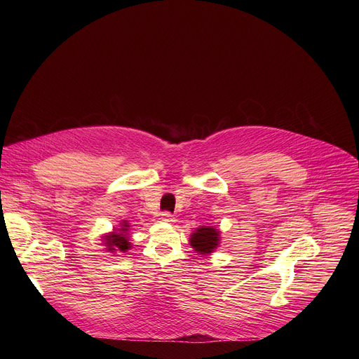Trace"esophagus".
Returning a JSON list of instances; mask_svg holds the SVG:
<instances>
[{
    "instance_id": "esophagus-1",
    "label": "esophagus",
    "mask_w": 359,
    "mask_h": 359,
    "mask_svg": "<svg viewBox=\"0 0 359 359\" xmlns=\"http://www.w3.org/2000/svg\"><path fill=\"white\" fill-rule=\"evenodd\" d=\"M161 220H162V222H165V223H172V222H175V216L166 212V213H162Z\"/></svg>"
}]
</instances>
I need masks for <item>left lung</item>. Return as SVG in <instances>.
<instances>
[{"label": "left lung", "mask_w": 359, "mask_h": 359, "mask_svg": "<svg viewBox=\"0 0 359 359\" xmlns=\"http://www.w3.org/2000/svg\"><path fill=\"white\" fill-rule=\"evenodd\" d=\"M191 248L201 255H210L220 244V229L213 226L197 227L189 238Z\"/></svg>", "instance_id": "8db88e82"}]
</instances>
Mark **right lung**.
<instances>
[{"label":"right lung","mask_w":359,"mask_h":359,"mask_svg":"<svg viewBox=\"0 0 359 359\" xmlns=\"http://www.w3.org/2000/svg\"><path fill=\"white\" fill-rule=\"evenodd\" d=\"M130 223L128 220H122L118 227H114L112 231L107 233L100 237L102 244H104L107 251L115 252H126L132 248L130 243Z\"/></svg>","instance_id":"1"}]
</instances>
